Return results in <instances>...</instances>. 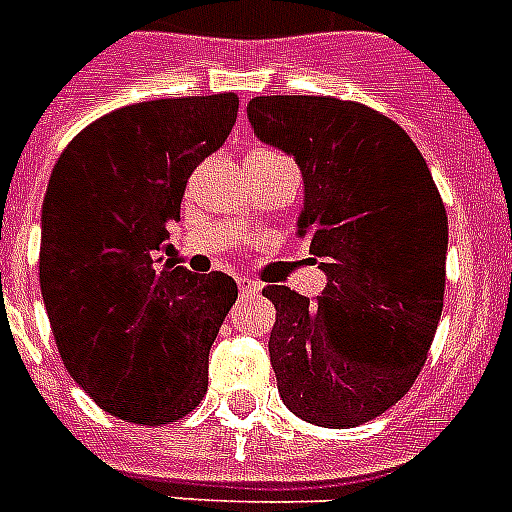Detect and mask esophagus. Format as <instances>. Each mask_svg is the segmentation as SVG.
<instances>
[{"label": "esophagus", "mask_w": 512, "mask_h": 512, "mask_svg": "<svg viewBox=\"0 0 512 512\" xmlns=\"http://www.w3.org/2000/svg\"><path fill=\"white\" fill-rule=\"evenodd\" d=\"M236 283H239V294L242 296H255L257 291L263 289V283L255 281V278H247V276H239L236 278Z\"/></svg>", "instance_id": "esophagus-1"}]
</instances>
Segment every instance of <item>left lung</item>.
<instances>
[{
  "label": "left lung",
  "instance_id": "8db88e82",
  "mask_svg": "<svg viewBox=\"0 0 512 512\" xmlns=\"http://www.w3.org/2000/svg\"><path fill=\"white\" fill-rule=\"evenodd\" d=\"M247 117L299 163V239L328 273L312 302L263 289L281 401L317 427L372 422L411 390L442 315L448 213L435 179L406 130L364 103L257 96Z\"/></svg>",
  "mask_w": 512,
  "mask_h": 512
}]
</instances>
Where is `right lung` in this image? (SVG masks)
<instances>
[{
	"label": "right lung",
	"mask_w": 512,
	"mask_h": 512,
	"mask_svg": "<svg viewBox=\"0 0 512 512\" xmlns=\"http://www.w3.org/2000/svg\"><path fill=\"white\" fill-rule=\"evenodd\" d=\"M236 111L234 93L122 106L77 132L51 171L38 255L51 333L72 380L124 422H176L208 393L210 346L239 289L158 255Z\"/></svg>",
	"instance_id": "right-lung-1"
}]
</instances>
